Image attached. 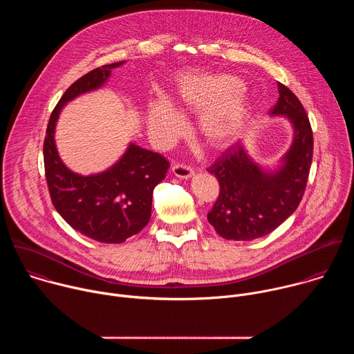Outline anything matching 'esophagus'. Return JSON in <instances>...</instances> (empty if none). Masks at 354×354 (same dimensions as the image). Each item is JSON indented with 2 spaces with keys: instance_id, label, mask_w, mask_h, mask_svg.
<instances>
[{
  "instance_id": "34e87169",
  "label": "esophagus",
  "mask_w": 354,
  "mask_h": 354,
  "mask_svg": "<svg viewBox=\"0 0 354 354\" xmlns=\"http://www.w3.org/2000/svg\"><path fill=\"white\" fill-rule=\"evenodd\" d=\"M172 174L178 178H182V179H187L190 176L194 175V171L193 168H190L189 165H185V164H174L172 167Z\"/></svg>"
}]
</instances>
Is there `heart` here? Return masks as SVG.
Returning a JSON list of instances; mask_svg holds the SVG:
<instances>
[{
  "mask_svg": "<svg viewBox=\"0 0 354 354\" xmlns=\"http://www.w3.org/2000/svg\"><path fill=\"white\" fill-rule=\"evenodd\" d=\"M242 81L232 75L189 73L176 84L172 104L179 111L198 112L196 131L212 149L228 147L249 119V104ZM148 131L158 144H169L183 129L180 115L167 100H156L148 109Z\"/></svg>",
  "mask_w": 354,
  "mask_h": 354,
  "instance_id": "obj_1",
  "label": "heart"
}]
</instances>
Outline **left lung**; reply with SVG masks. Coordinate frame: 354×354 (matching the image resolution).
Returning a JSON list of instances; mask_svg holds the SVG:
<instances>
[{"mask_svg":"<svg viewBox=\"0 0 354 354\" xmlns=\"http://www.w3.org/2000/svg\"><path fill=\"white\" fill-rule=\"evenodd\" d=\"M277 86L280 96L269 113L286 116L294 129L281 167L265 171L235 142L207 168L220 183L207 220L225 239L252 241L268 235L295 212L304 196L313 162V129L299 99L286 85Z\"/></svg>","mask_w":354,"mask_h":354,"instance_id":"left-lung-1","label":"left lung"}]
</instances>
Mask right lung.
<instances>
[{
    "instance_id": "add662e5",
    "label": "right lung",
    "mask_w": 354,
    "mask_h": 354,
    "mask_svg": "<svg viewBox=\"0 0 354 354\" xmlns=\"http://www.w3.org/2000/svg\"><path fill=\"white\" fill-rule=\"evenodd\" d=\"M123 63L95 68L70 85L50 115L43 144L46 182L55 209L74 230L104 243L124 242L148 224L154 187L164 180L169 162L158 153L130 144L113 167L82 176L60 160L55 129L67 102L102 86Z\"/></svg>"
}]
</instances>
